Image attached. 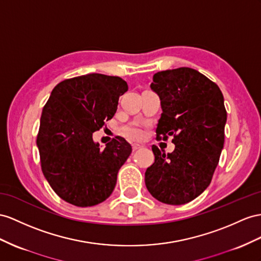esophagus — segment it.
Wrapping results in <instances>:
<instances>
[{
	"mask_svg": "<svg viewBox=\"0 0 261 261\" xmlns=\"http://www.w3.org/2000/svg\"><path fill=\"white\" fill-rule=\"evenodd\" d=\"M142 145H139V144H132V150L133 151H137L139 149H141Z\"/></svg>",
	"mask_w": 261,
	"mask_h": 261,
	"instance_id": "1",
	"label": "esophagus"
}]
</instances>
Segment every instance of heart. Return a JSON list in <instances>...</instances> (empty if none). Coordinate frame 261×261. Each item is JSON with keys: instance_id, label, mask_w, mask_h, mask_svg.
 Wrapping results in <instances>:
<instances>
[{"instance_id": "heart-1", "label": "heart", "mask_w": 261, "mask_h": 261, "mask_svg": "<svg viewBox=\"0 0 261 261\" xmlns=\"http://www.w3.org/2000/svg\"><path fill=\"white\" fill-rule=\"evenodd\" d=\"M121 133L129 140H141L144 137L143 130L136 122L123 125L121 128Z\"/></svg>"}]
</instances>
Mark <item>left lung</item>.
Returning a JSON list of instances; mask_svg holds the SVG:
<instances>
[{
  "label": "left lung",
  "mask_w": 261,
  "mask_h": 261,
  "mask_svg": "<svg viewBox=\"0 0 261 261\" xmlns=\"http://www.w3.org/2000/svg\"><path fill=\"white\" fill-rule=\"evenodd\" d=\"M151 89L161 100L156 139L175 149L152 146L154 163L145 171L151 195L169 205L189 203L208 188L225 141L227 112L219 87L199 71L181 67L154 73Z\"/></svg>",
  "instance_id": "8db88e82"
}]
</instances>
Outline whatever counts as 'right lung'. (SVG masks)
<instances>
[{"label":"right lung","instance_id":"obj_1","mask_svg":"<svg viewBox=\"0 0 261 261\" xmlns=\"http://www.w3.org/2000/svg\"><path fill=\"white\" fill-rule=\"evenodd\" d=\"M126 90L122 78L88 73L59 83L44 106L36 140L42 171L67 203L97 205L115 189L131 145L116 137L100 149L92 133L115 116L119 97Z\"/></svg>","mask_w":261,"mask_h":261}]
</instances>
